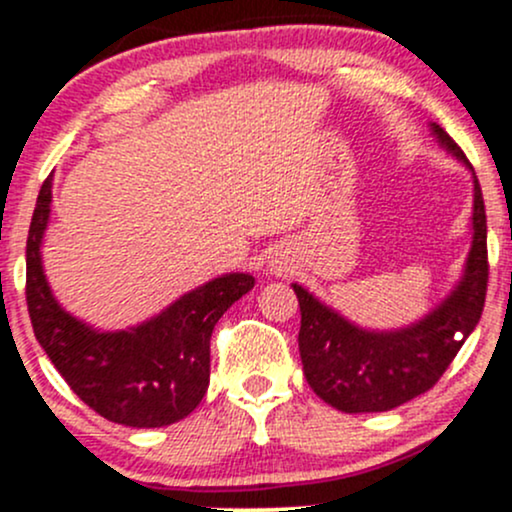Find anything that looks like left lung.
Listing matches in <instances>:
<instances>
[{"mask_svg": "<svg viewBox=\"0 0 512 512\" xmlns=\"http://www.w3.org/2000/svg\"><path fill=\"white\" fill-rule=\"evenodd\" d=\"M430 136L471 172V245L462 277L425 316L401 328H367L294 286L301 308L299 352L308 386L342 413H384L437 384L464 340L474 333L486 301V209L479 179L445 128L430 123Z\"/></svg>", "mask_w": 512, "mask_h": 512, "instance_id": "left-lung-1", "label": "left lung"}]
</instances>
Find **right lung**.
<instances>
[{
	"instance_id": "1",
	"label": "right lung",
	"mask_w": 512,
	"mask_h": 512,
	"mask_svg": "<svg viewBox=\"0 0 512 512\" xmlns=\"http://www.w3.org/2000/svg\"><path fill=\"white\" fill-rule=\"evenodd\" d=\"M50 204L53 174L38 194L26 243V303L36 340L70 389L101 418L128 428L179 423L209 389L213 325L255 286V277L221 274L136 325L94 328L65 311L48 284L41 247Z\"/></svg>"
}]
</instances>
